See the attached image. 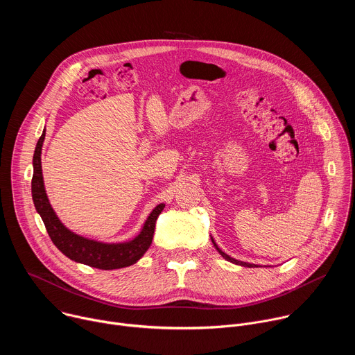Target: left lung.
Instances as JSON below:
<instances>
[{"mask_svg":"<svg viewBox=\"0 0 355 355\" xmlns=\"http://www.w3.org/2000/svg\"><path fill=\"white\" fill-rule=\"evenodd\" d=\"M211 240H212V244H214V247L219 251V254L226 260V261H230V263H233V264H236V266H241V267H248V268H251V267H257L256 264H250V263H244V261H240V260H236V259H233V257H230L229 254H226L225 251H222L219 247H218V244H216V241L214 240V237L211 236Z\"/></svg>","mask_w":355,"mask_h":355,"instance_id":"left-lung-1","label":"left lung"}]
</instances>
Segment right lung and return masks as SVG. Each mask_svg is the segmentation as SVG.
Masks as SVG:
<instances>
[{
  "label": "right lung",
  "instance_id": "right-lung-1",
  "mask_svg": "<svg viewBox=\"0 0 355 355\" xmlns=\"http://www.w3.org/2000/svg\"><path fill=\"white\" fill-rule=\"evenodd\" d=\"M46 129H43L33 153V177H32V199L36 212L40 215L44 227L53 244L70 260L99 270H118L136 264L148 250L153 240L156 220L163 212L166 204H159L146 218L140 232L125 241H99L81 236L70 230L52 208L44 189L42 174V147Z\"/></svg>",
  "mask_w": 355,
  "mask_h": 355
}]
</instances>
